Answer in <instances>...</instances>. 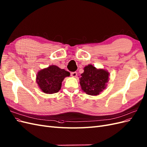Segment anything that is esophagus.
Instances as JSON below:
<instances>
[{
	"label": "esophagus",
	"mask_w": 147,
	"mask_h": 147,
	"mask_svg": "<svg viewBox=\"0 0 147 147\" xmlns=\"http://www.w3.org/2000/svg\"><path fill=\"white\" fill-rule=\"evenodd\" d=\"M70 75H71V76H72V77H77V72H71Z\"/></svg>",
	"instance_id": "1"
}]
</instances>
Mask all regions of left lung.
Masks as SVG:
<instances>
[{"instance_id": "8db88e82", "label": "left lung", "mask_w": 147, "mask_h": 147, "mask_svg": "<svg viewBox=\"0 0 147 147\" xmlns=\"http://www.w3.org/2000/svg\"><path fill=\"white\" fill-rule=\"evenodd\" d=\"M83 69L84 72L80 78L82 90L88 95L100 94L109 82V72L103 69H97L91 64L86 65Z\"/></svg>"}]
</instances>
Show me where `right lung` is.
Segmentation results:
<instances>
[{"mask_svg": "<svg viewBox=\"0 0 147 147\" xmlns=\"http://www.w3.org/2000/svg\"><path fill=\"white\" fill-rule=\"evenodd\" d=\"M69 76L70 73L67 71L51 65L38 71L36 75V82L44 93L54 94L61 90L64 79Z\"/></svg>", "mask_w": 147, "mask_h": 147, "instance_id": "right-lung-1", "label": "right lung"}]
</instances>
